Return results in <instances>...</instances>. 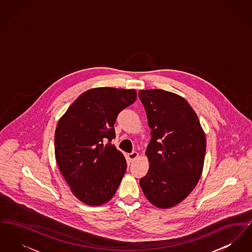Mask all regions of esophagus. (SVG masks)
Segmentation results:
<instances>
[{"mask_svg":"<svg viewBox=\"0 0 252 252\" xmlns=\"http://www.w3.org/2000/svg\"><path fill=\"white\" fill-rule=\"evenodd\" d=\"M138 156H139V153L136 152V151H133V152L127 154V159H128V161L131 163V162H133L136 158H138Z\"/></svg>","mask_w":252,"mask_h":252,"instance_id":"1","label":"esophagus"}]
</instances>
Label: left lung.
I'll return each mask as SVG.
<instances>
[{
    "mask_svg": "<svg viewBox=\"0 0 252 252\" xmlns=\"http://www.w3.org/2000/svg\"><path fill=\"white\" fill-rule=\"evenodd\" d=\"M151 139L146 155L149 168L140 186L159 208L174 207L187 198L202 175L206 135L190 104L163 89L140 90Z\"/></svg>",
    "mask_w": 252,
    "mask_h": 252,
    "instance_id": "left-lung-1",
    "label": "left lung"
}]
</instances>
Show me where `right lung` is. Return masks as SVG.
Wrapping results in <instances>:
<instances>
[{
  "label": "right lung",
  "instance_id": "obj_1",
  "mask_svg": "<svg viewBox=\"0 0 252 252\" xmlns=\"http://www.w3.org/2000/svg\"><path fill=\"white\" fill-rule=\"evenodd\" d=\"M136 98L135 89H89L58 122L54 143L60 171L75 196L89 206L107 203L126 173V161L110 142L119 113ZM106 138L110 143L104 146Z\"/></svg>",
  "mask_w": 252,
  "mask_h": 252
}]
</instances>
